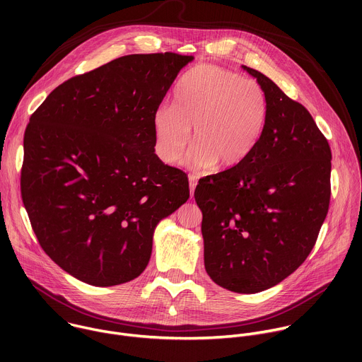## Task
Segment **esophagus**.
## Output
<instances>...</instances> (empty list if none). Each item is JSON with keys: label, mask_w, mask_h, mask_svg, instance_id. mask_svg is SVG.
I'll list each match as a JSON object with an SVG mask.
<instances>
[{"label": "esophagus", "mask_w": 362, "mask_h": 362, "mask_svg": "<svg viewBox=\"0 0 362 362\" xmlns=\"http://www.w3.org/2000/svg\"><path fill=\"white\" fill-rule=\"evenodd\" d=\"M196 185H197V177H196L194 175H189V187H190V196H193Z\"/></svg>", "instance_id": "esophagus-1"}]
</instances>
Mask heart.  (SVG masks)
<instances>
[{"instance_id": "1", "label": "heart", "mask_w": 362, "mask_h": 362, "mask_svg": "<svg viewBox=\"0 0 362 362\" xmlns=\"http://www.w3.org/2000/svg\"><path fill=\"white\" fill-rule=\"evenodd\" d=\"M268 122V98L259 83L230 70L200 64L175 87L173 107L153 116L156 151L166 163L180 159L193 127L194 144L185 163L192 169L233 168L259 143Z\"/></svg>"}]
</instances>
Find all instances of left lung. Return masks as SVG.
Here are the masks:
<instances>
[{"label": "left lung", "mask_w": 362, "mask_h": 362, "mask_svg": "<svg viewBox=\"0 0 362 362\" xmlns=\"http://www.w3.org/2000/svg\"><path fill=\"white\" fill-rule=\"evenodd\" d=\"M268 98L265 132L250 156L199 180L204 268L238 293L269 289L311 253L331 197V148L313 116L271 78L242 66Z\"/></svg>", "instance_id": "8db88e82"}]
</instances>
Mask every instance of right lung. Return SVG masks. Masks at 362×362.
<instances>
[{"label":"right lung","mask_w":362,"mask_h":362,"mask_svg":"<svg viewBox=\"0 0 362 362\" xmlns=\"http://www.w3.org/2000/svg\"><path fill=\"white\" fill-rule=\"evenodd\" d=\"M192 60L116 59L64 81L31 115L23 202L44 252L78 281L113 286L137 278L158 223L189 199L186 173L154 153L153 116Z\"/></svg>","instance_id":"obj_1"}]
</instances>
